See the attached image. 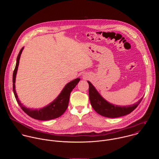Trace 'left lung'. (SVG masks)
<instances>
[{"mask_svg": "<svg viewBox=\"0 0 159 159\" xmlns=\"http://www.w3.org/2000/svg\"><path fill=\"white\" fill-rule=\"evenodd\" d=\"M89 96L90 104L94 109L101 116L107 118H118L129 114L140 104L143 98L139 101L131 106H118L109 103L98 93L92 84L88 81Z\"/></svg>", "mask_w": 159, "mask_h": 159, "instance_id": "1", "label": "left lung"}]
</instances>
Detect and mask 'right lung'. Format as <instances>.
I'll return each mask as SVG.
<instances>
[{
    "label": "right lung",
    "mask_w": 159,
    "mask_h": 159,
    "mask_svg": "<svg viewBox=\"0 0 159 159\" xmlns=\"http://www.w3.org/2000/svg\"><path fill=\"white\" fill-rule=\"evenodd\" d=\"M22 50H23V48H21V50H20L17 55L16 65L13 72V77H12L13 92L19 106L28 116L36 120L45 121V120H53V119L60 117L61 115L63 114L64 112L66 111V108L68 107L70 93L72 92V90L74 89V87L77 85V84L80 81V79L79 78L76 79L72 80V82L68 83L65 85V87L63 88L60 95L55 99V100H54V101H53L52 103L48 104L47 106L44 107L42 109H40L39 110H37V109L33 110V109L26 108L19 101L15 90L16 76V73H17V68L19 65L20 56Z\"/></svg>",
    "instance_id": "right-lung-1"
}]
</instances>
